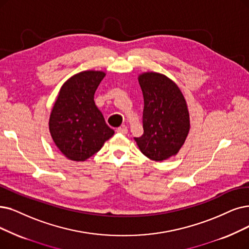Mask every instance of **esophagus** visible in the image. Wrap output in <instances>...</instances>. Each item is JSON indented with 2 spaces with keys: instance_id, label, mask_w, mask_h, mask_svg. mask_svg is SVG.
<instances>
[{
  "instance_id": "34e87169",
  "label": "esophagus",
  "mask_w": 249,
  "mask_h": 249,
  "mask_svg": "<svg viewBox=\"0 0 249 249\" xmlns=\"http://www.w3.org/2000/svg\"><path fill=\"white\" fill-rule=\"evenodd\" d=\"M116 133L118 134H123V135H126L127 133V128L125 126H123V127H117L116 128Z\"/></svg>"
}]
</instances>
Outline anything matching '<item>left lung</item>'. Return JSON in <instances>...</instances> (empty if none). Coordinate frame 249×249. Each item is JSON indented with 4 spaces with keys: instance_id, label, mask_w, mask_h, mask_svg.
I'll use <instances>...</instances> for the list:
<instances>
[{
    "instance_id": "8db88e82",
    "label": "left lung",
    "mask_w": 249,
    "mask_h": 249,
    "mask_svg": "<svg viewBox=\"0 0 249 249\" xmlns=\"http://www.w3.org/2000/svg\"><path fill=\"white\" fill-rule=\"evenodd\" d=\"M138 81L144 97V133L134 140L151 160H166L178 153L190 131L186 99L178 85L162 73L143 72Z\"/></svg>"
}]
</instances>
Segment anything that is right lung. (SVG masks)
Here are the masks:
<instances>
[{
	"label": "right lung",
	"instance_id": "1",
	"mask_svg": "<svg viewBox=\"0 0 249 249\" xmlns=\"http://www.w3.org/2000/svg\"><path fill=\"white\" fill-rule=\"evenodd\" d=\"M105 75L101 71H85L69 77L50 113L49 131L53 141L72 161L87 160L114 135L94 101Z\"/></svg>",
	"mask_w": 249,
	"mask_h": 249
}]
</instances>
